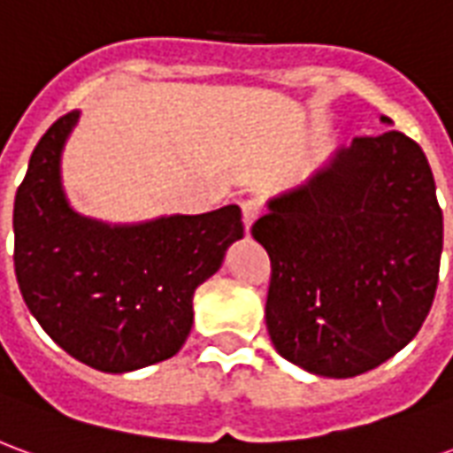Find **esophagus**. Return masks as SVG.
<instances>
[{"label": "esophagus", "instance_id": "obj_1", "mask_svg": "<svg viewBox=\"0 0 453 453\" xmlns=\"http://www.w3.org/2000/svg\"><path fill=\"white\" fill-rule=\"evenodd\" d=\"M240 208H242V220H245V227L250 230L252 223L259 218V213H262V203H259L257 198H247V201L240 203Z\"/></svg>", "mask_w": 453, "mask_h": 453}]
</instances>
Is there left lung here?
I'll return each mask as SVG.
<instances>
[{
    "label": "left lung",
    "mask_w": 453,
    "mask_h": 453,
    "mask_svg": "<svg viewBox=\"0 0 453 453\" xmlns=\"http://www.w3.org/2000/svg\"><path fill=\"white\" fill-rule=\"evenodd\" d=\"M266 206L252 237L272 259L266 330L286 361L351 379L418 334L437 291L444 223L415 140L398 130L354 138Z\"/></svg>",
    "instance_id": "obj_1"
}]
</instances>
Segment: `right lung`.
I'll return each instance as SVG.
<instances>
[{"instance_id":"right-lung-1","label":"right lung","mask_w":453,"mask_h":453,"mask_svg":"<svg viewBox=\"0 0 453 453\" xmlns=\"http://www.w3.org/2000/svg\"><path fill=\"white\" fill-rule=\"evenodd\" d=\"M80 111L45 130L14 201V269L28 311L70 357L126 373L174 357L194 325V291L245 235L235 203L135 226L67 203L60 157Z\"/></svg>"}]
</instances>
